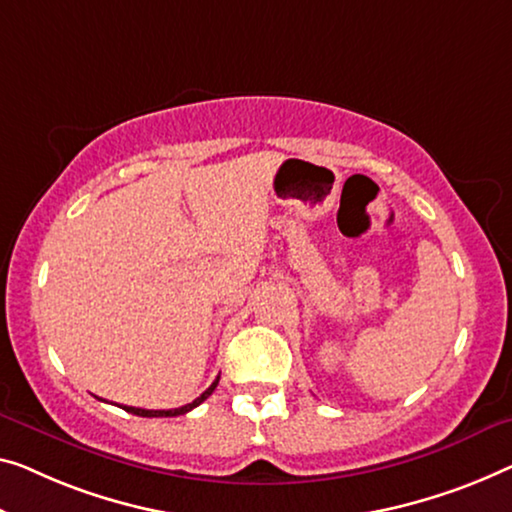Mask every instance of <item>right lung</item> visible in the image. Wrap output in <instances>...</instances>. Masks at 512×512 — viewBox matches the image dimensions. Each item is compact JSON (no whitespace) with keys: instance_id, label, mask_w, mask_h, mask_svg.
<instances>
[{"instance_id":"obj_1","label":"right lung","mask_w":512,"mask_h":512,"mask_svg":"<svg viewBox=\"0 0 512 512\" xmlns=\"http://www.w3.org/2000/svg\"><path fill=\"white\" fill-rule=\"evenodd\" d=\"M218 379L220 377H216V381H213V384L207 388V391H204L200 398L197 400H193L190 404H183V407H179V409H140V407H126V404H121V409L124 411H128V414H135V416H144V418H167V416H181V414H188L190 409H195L197 404H202L204 400L209 398V395L216 391V386H218ZM101 400V398H98Z\"/></svg>"}]
</instances>
